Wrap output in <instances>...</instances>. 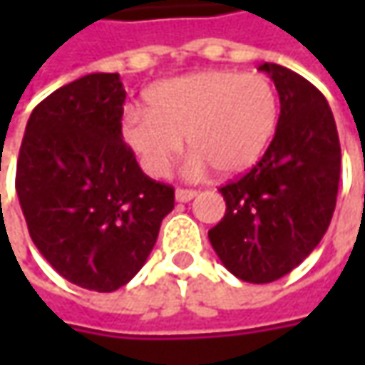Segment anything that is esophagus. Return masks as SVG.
I'll list each match as a JSON object with an SVG mask.
<instances>
[{"label": "esophagus", "mask_w": 365, "mask_h": 365, "mask_svg": "<svg viewBox=\"0 0 365 365\" xmlns=\"http://www.w3.org/2000/svg\"><path fill=\"white\" fill-rule=\"evenodd\" d=\"M197 197V190L192 189H176L175 190V199L178 203H189Z\"/></svg>", "instance_id": "1"}]
</instances>
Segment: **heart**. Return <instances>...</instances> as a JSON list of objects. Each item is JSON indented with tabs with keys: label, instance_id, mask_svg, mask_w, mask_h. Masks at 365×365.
<instances>
[{
	"label": "heart",
	"instance_id": "1",
	"mask_svg": "<svg viewBox=\"0 0 365 365\" xmlns=\"http://www.w3.org/2000/svg\"><path fill=\"white\" fill-rule=\"evenodd\" d=\"M144 106L123 109L120 138L154 178L168 175L190 150L187 173L221 176L250 170L272 142L280 103L270 78L232 68H207L166 78L144 93Z\"/></svg>",
	"mask_w": 365,
	"mask_h": 365
}]
</instances>
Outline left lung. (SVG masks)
I'll return each instance as SVG.
<instances>
[{"instance_id":"left-lung-1","label":"left lung","mask_w":365,"mask_h":365,"mask_svg":"<svg viewBox=\"0 0 365 365\" xmlns=\"http://www.w3.org/2000/svg\"><path fill=\"white\" fill-rule=\"evenodd\" d=\"M280 97L262 160L221 187L225 215L209 242L240 280L266 284L294 270L329 227L341 170L337 125L323 93L287 66L259 64Z\"/></svg>"}]
</instances>
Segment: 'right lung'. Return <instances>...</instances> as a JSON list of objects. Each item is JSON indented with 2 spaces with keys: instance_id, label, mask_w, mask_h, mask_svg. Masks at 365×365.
Returning <instances> with one entry per match:
<instances>
[{
  "instance_id": "add662e5",
  "label": "right lung",
  "mask_w": 365,
  "mask_h": 365,
  "mask_svg": "<svg viewBox=\"0 0 365 365\" xmlns=\"http://www.w3.org/2000/svg\"><path fill=\"white\" fill-rule=\"evenodd\" d=\"M125 89L91 73L38 103L21 140L16 190L38 252L68 282L111 292L146 264L175 189L142 173L120 138Z\"/></svg>"
}]
</instances>
